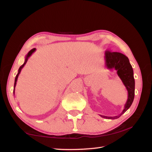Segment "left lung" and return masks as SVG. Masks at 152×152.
<instances>
[{
    "label": "left lung",
    "mask_w": 152,
    "mask_h": 152,
    "mask_svg": "<svg viewBox=\"0 0 152 152\" xmlns=\"http://www.w3.org/2000/svg\"><path fill=\"white\" fill-rule=\"evenodd\" d=\"M105 67L107 69H115L117 75L121 80L128 92V98L125 104L124 109L119 115L115 117H107L100 115L102 118L108 119H116L129 109L132 104L135 96V80L133 77V70L127 56L119 52H112L106 51L104 53Z\"/></svg>",
    "instance_id": "8db88e82"
}]
</instances>
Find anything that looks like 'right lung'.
<instances>
[{
    "instance_id": "1",
    "label": "right lung",
    "mask_w": 152,
    "mask_h": 152,
    "mask_svg": "<svg viewBox=\"0 0 152 152\" xmlns=\"http://www.w3.org/2000/svg\"><path fill=\"white\" fill-rule=\"evenodd\" d=\"M35 50H36V49H35V48H33V49H32V50H31L29 51V52H28V53H27V56H25V62H24V64H23V65H22L21 66H20V68H19V70H18V73H17V74L16 77H15V84H14V90H13V93H14V94H15V86H16V84H17V78H18V76H19V74L20 73V71H21L22 68H23L24 66L25 65V64H26L27 61V60H28V59H29V57H30V56L32 55V53H34V52H35Z\"/></svg>"
}]
</instances>
